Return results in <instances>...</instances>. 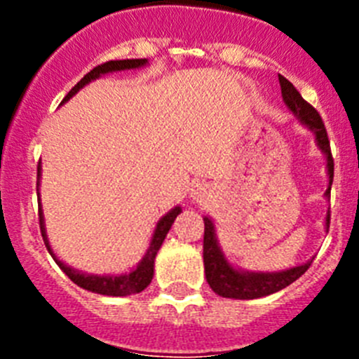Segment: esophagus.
Returning a JSON list of instances; mask_svg holds the SVG:
<instances>
[{"label":"esophagus","instance_id":"obj_1","mask_svg":"<svg viewBox=\"0 0 359 359\" xmlns=\"http://www.w3.org/2000/svg\"><path fill=\"white\" fill-rule=\"evenodd\" d=\"M192 198H194L196 201H205V199L208 198V192L205 189H201V187H199L198 190H194V194H192Z\"/></svg>","mask_w":359,"mask_h":359}]
</instances>
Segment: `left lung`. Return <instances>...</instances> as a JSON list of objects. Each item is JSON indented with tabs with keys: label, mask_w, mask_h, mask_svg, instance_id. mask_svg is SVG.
Segmentation results:
<instances>
[{
	"label": "left lung",
	"mask_w": 359,
	"mask_h": 359,
	"mask_svg": "<svg viewBox=\"0 0 359 359\" xmlns=\"http://www.w3.org/2000/svg\"><path fill=\"white\" fill-rule=\"evenodd\" d=\"M278 82H280L282 100L286 104L287 109L293 113L294 118L302 123L307 131L315 135L316 147L325 158V169H327V190H325V199L329 201L331 196V185L332 176H334V161L331 156V147H329L327 131L323 128V122L320 118L318 111L315 107L307 104L302 98V95L298 93L297 88L291 84L287 79L278 75ZM329 219L331 214H325V221L323 226L325 231H329ZM205 239H203V262H205V277H207L208 286L212 287L214 293L224 298H236V300H253V298L268 297L277 291L284 290L290 284H293L297 278L302 277L309 269L313 259H309L304 264L293 266V268L280 269V271H248V269L237 268L231 264L224 255L221 244L217 239V231H215L214 219L205 215Z\"/></svg>",
	"instance_id": "left-lung-1"
}]
</instances>
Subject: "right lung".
I'll list each match as a JSON object with an SVG mask.
<instances>
[{
  "label": "right lung",
  "instance_id": "add662e5",
  "mask_svg": "<svg viewBox=\"0 0 359 359\" xmlns=\"http://www.w3.org/2000/svg\"><path fill=\"white\" fill-rule=\"evenodd\" d=\"M144 66H149L147 59H126V61H109L104 62V65L97 66V68L91 69L88 75H84V79H81V82H77V86H73L72 91L65 97L62 104L68 102L73 95H77L79 90H82L84 86H88L90 82L97 81L102 75H107V73H115V72H126V69H138L144 68ZM41 161L37 165V199H39V224H41V236H43L44 244H46V250H48L50 255L53 257V261L57 262V266L68 275V278L72 282H75L79 287L82 290H88L91 293L98 294H106V297H128V294H135L144 291L145 287L151 284L152 277H154V261H156L158 250L161 248L165 237L169 233L170 226H172L174 219L182 214V207L170 208L163 217L160 219L154 226V231H152L151 243H149L147 250H145L142 261L136 266H133L129 271H123V273L113 275H95V273H86V271H81V269H75L72 266H68L66 262H62L59 257L53 252L52 244H50L48 236H46V224H44V214L43 207H41V194H39V187H41Z\"/></svg>",
  "mask_w": 359,
  "mask_h": 359
}]
</instances>
